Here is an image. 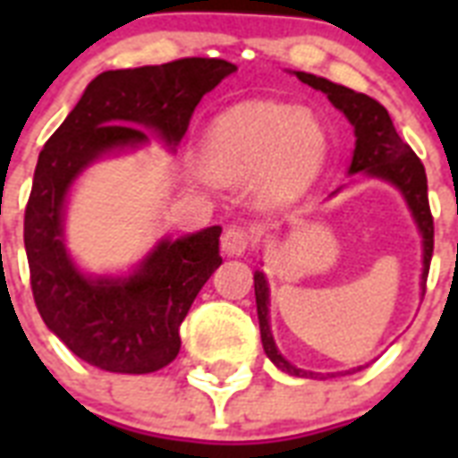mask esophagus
I'll use <instances>...</instances> for the list:
<instances>
[{"instance_id":"34e87169","label":"esophagus","mask_w":458,"mask_h":458,"mask_svg":"<svg viewBox=\"0 0 458 458\" xmlns=\"http://www.w3.org/2000/svg\"><path fill=\"white\" fill-rule=\"evenodd\" d=\"M251 242V230L244 228V225H230L225 233H223V251L230 254V257H240L247 251Z\"/></svg>"}]
</instances>
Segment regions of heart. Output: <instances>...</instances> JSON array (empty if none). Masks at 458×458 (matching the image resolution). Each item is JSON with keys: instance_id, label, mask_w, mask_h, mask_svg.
<instances>
[{"instance_id": "obj_1", "label": "heart", "mask_w": 458, "mask_h": 458, "mask_svg": "<svg viewBox=\"0 0 458 458\" xmlns=\"http://www.w3.org/2000/svg\"><path fill=\"white\" fill-rule=\"evenodd\" d=\"M327 138L309 111L276 102H247L216 118L207 140L216 178H250L266 168L273 194H294L318 173Z\"/></svg>"}]
</instances>
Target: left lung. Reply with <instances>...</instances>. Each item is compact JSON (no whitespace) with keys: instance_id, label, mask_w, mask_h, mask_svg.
Here are the masks:
<instances>
[{"instance_id":"obj_1","label":"left lung","mask_w":458,"mask_h":458,"mask_svg":"<svg viewBox=\"0 0 458 458\" xmlns=\"http://www.w3.org/2000/svg\"><path fill=\"white\" fill-rule=\"evenodd\" d=\"M297 78L313 89L326 92L327 99L349 118V123L354 125L356 132V149L349 173L366 171L369 175H377L394 182L404 192L409 207H411L416 223L423 233V278H428L430 271V259H433L435 244V225L430 204H428V178L426 168L420 164V158L413 154V149L399 138L397 128L392 123L390 114L383 104L376 102L373 97L354 92V89L342 88L326 78H316L311 73H300ZM254 294H257V313L259 327H261V342L268 359H271L280 370H285L290 376L300 377H320L318 373L294 369L293 363H287L278 354V349L273 344L271 327H268V287H266L264 273L254 276Z\"/></svg>"}]
</instances>
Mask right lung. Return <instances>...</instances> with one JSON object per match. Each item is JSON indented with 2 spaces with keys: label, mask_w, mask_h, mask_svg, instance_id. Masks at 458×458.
Instances as JSON below:
<instances>
[{
  "label": "right lung",
  "mask_w": 458,
  "mask_h": 458,
  "mask_svg": "<svg viewBox=\"0 0 458 458\" xmlns=\"http://www.w3.org/2000/svg\"><path fill=\"white\" fill-rule=\"evenodd\" d=\"M235 71V64L201 56L106 71L39 152L23 221L32 300L47 327L89 366L142 376L178 356L180 323L221 266V228L165 240L128 280H89L61 242L68 187L99 154L145 142L140 124L178 145L201 97Z\"/></svg>",
  "instance_id": "right-lung-1"
}]
</instances>
